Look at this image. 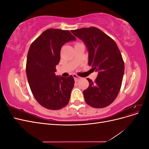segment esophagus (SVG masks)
<instances>
[{
    "label": "esophagus",
    "instance_id": "34e87169",
    "mask_svg": "<svg viewBox=\"0 0 149 149\" xmlns=\"http://www.w3.org/2000/svg\"><path fill=\"white\" fill-rule=\"evenodd\" d=\"M73 76L74 77V81L76 82H78V81L79 80V79L81 78L79 76H78L77 74H73Z\"/></svg>",
    "mask_w": 149,
    "mask_h": 149
}]
</instances>
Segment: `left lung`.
<instances>
[{"instance_id": "8db88e82", "label": "left lung", "mask_w": 149, "mask_h": 149, "mask_svg": "<svg viewBox=\"0 0 149 149\" xmlns=\"http://www.w3.org/2000/svg\"><path fill=\"white\" fill-rule=\"evenodd\" d=\"M71 31L86 44L88 65L98 71L94 82L87 78L89 85L83 91L85 101L94 108L107 107L118 96L123 82L124 62L119 49L113 39L94 26Z\"/></svg>"}]
</instances>
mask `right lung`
<instances>
[{"mask_svg": "<svg viewBox=\"0 0 149 149\" xmlns=\"http://www.w3.org/2000/svg\"><path fill=\"white\" fill-rule=\"evenodd\" d=\"M75 40L68 30L49 29L29 48L26 64L28 82L35 100L48 109H60L69 102L74 78L58 76L55 73L62 46Z\"/></svg>", "mask_w": 149, "mask_h": 149, "instance_id": "1", "label": "right lung"}]
</instances>
